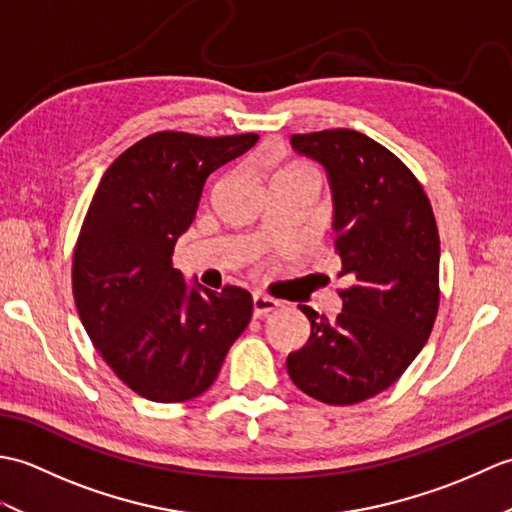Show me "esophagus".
<instances>
[{
	"label": "esophagus",
	"instance_id": "34e87169",
	"mask_svg": "<svg viewBox=\"0 0 512 512\" xmlns=\"http://www.w3.org/2000/svg\"><path fill=\"white\" fill-rule=\"evenodd\" d=\"M279 306V301L277 299H270V297H266V295H253V314L255 317L259 319V317H266L268 312H273L275 308Z\"/></svg>",
	"mask_w": 512,
	"mask_h": 512
}]
</instances>
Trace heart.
Here are the masks:
<instances>
[{
  "mask_svg": "<svg viewBox=\"0 0 512 512\" xmlns=\"http://www.w3.org/2000/svg\"><path fill=\"white\" fill-rule=\"evenodd\" d=\"M301 171H306V169H297V171H290V173H301ZM284 176H288V173H284Z\"/></svg>",
  "mask_w": 512,
  "mask_h": 512,
  "instance_id": "obj_1",
  "label": "heart"
}]
</instances>
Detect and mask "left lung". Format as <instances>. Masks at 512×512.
<instances>
[{"label":"left lung","instance_id":"left-lung-1","mask_svg":"<svg viewBox=\"0 0 512 512\" xmlns=\"http://www.w3.org/2000/svg\"><path fill=\"white\" fill-rule=\"evenodd\" d=\"M292 149L328 173L334 246L341 275L336 319L299 306L310 339L288 354L303 394L354 405L394 385L427 343L440 303V237L416 176L354 129L295 134Z\"/></svg>","mask_w":512,"mask_h":512}]
</instances>
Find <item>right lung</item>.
I'll return each mask as SVG.
<instances>
[{"label": "right lung", "instance_id": "add662e5", "mask_svg": "<svg viewBox=\"0 0 512 512\" xmlns=\"http://www.w3.org/2000/svg\"><path fill=\"white\" fill-rule=\"evenodd\" d=\"M257 138L151 134L112 162L90 202L74 248L76 310L105 363L147 400L204 394L253 314L248 290L187 284L171 255L206 178Z\"/></svg>", "mask_w": 512, "mask_h": 512}]
</instances>
